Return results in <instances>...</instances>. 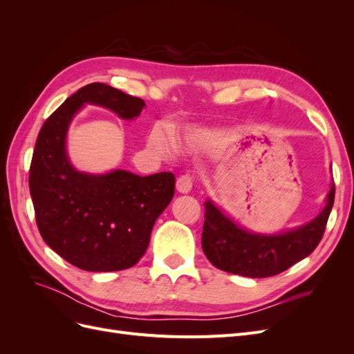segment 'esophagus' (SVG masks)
Listing matches in <instances>:
<instances>
[{"mask_svg":"<svg viewBox=\"0 0 354 354\" xmlns=\"http://www.w3.org/2000/svg\"><path fill=\"white\" fill-rule=\"evenodd\" d=\"M192 185H194V181H192L190 176H187V174L186 176H180L177 178V181H176V189H177L178 194L186 195V194H190Z\"/></svg>","mask_w":354,"mask_h":354,"instance_id":"34e87169","label":"esophagus"}]
</instances>
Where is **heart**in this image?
I'll list each match as a JSON object with an SVG mask.
<instances>
[{
  "mask_svg": "<svg viewBox=\"0 0 354 354\" xmlns=\"http://www.w3.org/2000/svg\"><path fill=\"white\" fill-rule=\"evenodd\" d=\"M207 134L198 130V128H189L178 137V145L181 149H185L187 152H196L198 149L205 142ZM149 145L153 149V151L160 156H168L169 153V143L167 137L160 133L159 130H153L151 137H149Z\"/></svg>",
  "mask_w": 354,
  "mask_h": 354,
  "instance_id": "b5f03b06",
  "label": "heart"
}]
</instances>
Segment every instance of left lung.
I'll return each mask as SVG.
<instances>
[{
  "mask_svg": "<svg viewBox=\"0 0 354 354\" xmlns=\"http://www.w3.org/2000/svg\"><path fill=\"white\" fill-rule=\"evenodd\" d=\"M335 198V186L325 198V207L301 226L277 233H260L241 226L212 199L205 202L202 250L220 270L246 277L279 274L315 251L324 236Z\"/></svg>",
  "mask_w": 354,
  "mask_h": 354,
  "instance_id": "8db88e82",
  "label": "left lung"
}]
</instances>
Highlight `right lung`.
<instances>
[{
    "instance_id": "obj_1",
    "label": "right lung",
    "mask_w": 354,
    "mask_h": 354,
    "mask_svg": "<svg viewBox=\"0 0 354 354\" xmlns=\"http://www.w3.org/2000/svg\"><path fill=\"white\" fill-rule=\"evenodd\" d=\"M85 104L131 121L146 103L111 85H84L42 125L29 171V190L42 239L87 272L133 267L146 252L156 218L174 196V176H137L127 169L87 173L68 153L71 122Z\"/></svg>"
}]
</instances>
